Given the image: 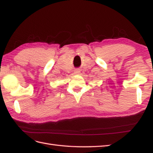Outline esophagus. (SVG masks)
I'll return each mask as SVG.
<instances>
[{
  "label": "esophagus",
  "instance_id": "1",
  "mask_svg": "<svg viewBox=\"0 0 153 153\" xmlns=\"http://www.w3.org/2000/svg\"><path fill=\"white\" fill-rule=\"evenodd\" d=\"M80 71L79 70H76V71H75V74H80Z\"/></svg>",
  "mask_w": 153,
  "mask_h": 153
}]
</instances>
